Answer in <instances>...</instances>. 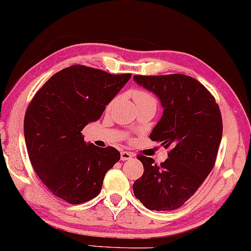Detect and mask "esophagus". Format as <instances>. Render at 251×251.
Returning a JSON list of instances; mask_svg holds the SVG:
<instances>
[{
  "label": "esophagus",
  "mask_w": 251,
  "mask_h": 251,
  "mask_svg": "<svg viewBox=\"0 0 251 251\" xmlns=\"http://www.w3.org/2000/svg\"><path fill=\"white\" fill-rule=\"evenodd\" d=\"M133 157V155L129 151H121V160H129Z\"/></svg>",
  "instance_id": "1"
}]
</instances>
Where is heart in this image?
<instances>
[{
    "label": "heart",
    "instance_id": "obj_1",
    "mask_svg": "<svg viewBox=\"0 0 251 251\" xmlns=\"http://www.w3.org/2000/svg\"><path fill=\"white\" fill-rule=\"evenodd\" d=\"M133 98H134V102H136V103H141V102H156L155 99H153L152 96L148 93V92L141 91V90L134 92Z\"/></svg>",
    "mask_w": 251,
    "mask_h": 251
}]
</instances>
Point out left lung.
<instances>
[{"label": "left lung", "instance_id": "left-lung-1", "mask_svg": "<svg viewBox=\"0 0 251 251\" xmlns=\"http://www.w3.org/2000/svg\"><path fill=\"white\" fill-rule=\"evenodd\" d=\"M152 92L163 115L150 139L171 148L160 165L138 156L144 174L133 183L134 196L149 210L171 211L187 201L210 174L222 139V117L209 91L191 76H133Z\"/></svg>", "mask_w": 251, "mask_h": 251}]
</instances>
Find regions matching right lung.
<instances>
[{
	"mask_svg": "<svg viewBox=\"0 0 251 251\" xmlns=\"http://www.w3.org/2000/svg\"><path fill=\"white\" fill-rule=\"evenodd\" d=\"M130 78L74 65L52 75L33 96L23 123L25 146L34 172L53 195L80 204L101 192L120 152L86 144L80 131L102 117Z\"/></svg>",
	"mask_w": 251,
	"mask_h": 251,
	"instance_id": "add662e5",
	"label": "right lung"
}]
</instances>
